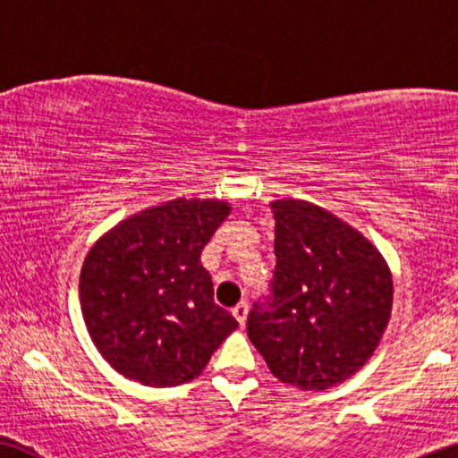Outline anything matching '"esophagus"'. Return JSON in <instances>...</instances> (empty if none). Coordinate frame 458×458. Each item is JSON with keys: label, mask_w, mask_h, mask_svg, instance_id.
<instances>
[{"label": "esophagus", "mask_w": 458, "mask_h": 458, "mask_svg": "<svg viewBox=\"0 0 458 458\" xmlns=\"http://www.w3.org/2000/svg\"><path fill=\"white\" fill-rule=\"evenodd\" d=\"M247 312H249V304L247 302H238L234 309H232V315H234V318L241 325H244V320H247Z\"/></svg>", "instance_id": "34e87169"}]
</instances>
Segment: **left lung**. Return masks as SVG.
<instances>
[{
  "label": "left lung",
  "mask_w": 458,
  "mask_h": 458,
  "mask_svg": "<svg viewBox=\"0 0 458 458\" xmlns=\"http://www.w3.org/2000/svg\"><path fill=\"white\" fill-rule=\"evenodd\" d=\"M276 271L247 333L273 377L325 391L353 377L380 344L393 276L380 250L335 214L304 199L271 201Z\"/></svg>",
  "instance_id": "obj_1"
}]
</instances>
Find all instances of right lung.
Returning <instances> with one entry per match:
<instances>
[{"mask_svg": "<svg viewBox=\"0 0 458 458\" xmlns=\"http://www.w3.org/2000/svg\"><path fill=\"white\" fill-rule=\"evenodd\" d=\"M228 201L176 197L102 234L80 273V304L100 356L129 380L176 386L199 377L236 318L214 302L201 250Z\"/></svg>", "mask_w": 458, "mask_h": 458, "instance_id": "obj_1", "label": "right lung"}]
</instances>
